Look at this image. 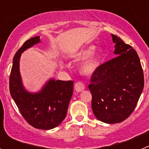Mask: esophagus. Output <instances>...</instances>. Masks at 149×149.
<instances>
[{"mask_svg":"<svg viewBox=\"0 0 149 149\" xmlns=\"http://www.w3.org/2000/svg\"><path fill=\"white\" fill-rule=\"evenodd\" d=\"M74 89L77 92H82L85 89V85L82 82H81V81H78V82H77L74 84Z\"/></svg>","mask_w":149,"mask_h":149,"instance_id":"esophagus-1","label":"esophagus"}]
</instances>
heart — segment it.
<instances>
[{"mask_svg": "<svg viewBox=\"0 0 149 149\" xmlns=\"http://www.w3.org/2000/svg\"><path fill=\"white\" fill-rule=\"evenodd\" d=\"M95 50V46L92 45L87 47L85 49L82 50L78 53L74 54L72 56V58L76 60H81L83 59L86 58V56H89V54L93 53V51ZM104 56V52L102 50L98 49L97 51L93 53V54L86 60L85 63H84V65H82L81 70L84 74H90L93 73L98 68L99 66L100 63H101L102 57Z\"/></svg>", "mask_w": 149, "mask_h": 149, "instance_id": "b5f03b06", "label": "heart"}]
</instances>
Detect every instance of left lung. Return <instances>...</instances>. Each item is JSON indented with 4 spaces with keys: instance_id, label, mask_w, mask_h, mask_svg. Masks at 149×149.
I'll list each match as a JSON object with an SVG mask.
<instances>
[{
    "instance_id": "1",
    "label": "left lung",
    "mask_w": 149,
    "mask_h": 149,
    "mask_svg": "<svg viewBox=\"0 0 149 149\" xmlns=\"http://www.w3.org/2000/svg\"><path fill=\"white\" fill-rule=\"evenodd\" d=\"M116 57L102 63L92 74L89 89L92 109L98 120L119 123L136 107L144 86V75L136 51L111 34Z\"/></svg>"
}]
</instances>
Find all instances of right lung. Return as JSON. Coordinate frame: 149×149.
I'll list each match as a JSON object with an SVG mask.
<instances>
[{"mask_svg": "<svg viewBox=\"0 0 149 149\" xmlns=\"http://www.w3.org/2000/svg\"><path fill=\"white\" fill-rule=\"evenodd\" d=\"M39 42V36L31 38L15 53L10 75V92L21 114L30 125L50 130L58 126L65 118L73 94L74 82L51 79L39 93H30L24 89L19 72L21 54Z\"/></svg>", "mask_w": 149, "mask_h": 149, "instance_id": "obj_1", "label": "right lung"}]
</instances>
